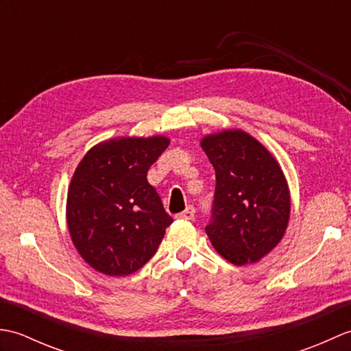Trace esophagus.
Wrapping results in <instances>:
<instances>
[{
	"label": "esophagus",
	"instance_id": "1",
	"mask_svg": "<svg viewBox=\"0 0 351 351\" xmlns=\"http://www.w3.org/2000/svg\"><path fill=\"white\" fill-rule=\"evenodd\" d=\"M195 214H196V210L190 205V206H187V210L182 211L180 215H178V217L182 220H195Z\"/></svg>",
	"mask_w": 351,
	"mask_h": 351
}]
</instances>
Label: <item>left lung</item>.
I'll use <instances>...</instances> for the list:
<instances>
[{"label":"left lung","mask_w":351,"mask_h":351,"mask_svg":"<svg viewBox=\"0 0 351 351\" xmlns=\"http://www.w3.org/2000/svg\"><path fill=\"white\" fill-rule=\"evenodd\" d=\"M200 146L215 170L206 235L234 265L256 263L278 245L288 226L289 190L279 162L241 130L211 134Z\"/></svg>","instance_id":"obj_1"}]
</instances>
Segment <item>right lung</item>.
<instances>
[{
    "mask_svg": "<svg viewBox=\"0 0 351 351\" xmlns=\"http://www.w3.org/2000/svg\"><path fill=\"white\" fill-rule=\"evenodd\" d=\"M170 140L122 137L93 146L68 190L66 219L86 263L108 276L136 273L151 259L173 219L147 182Z\"/></svg>",
    "mask_w": 351,
    "mask_h": 351,
    "instance_id": "obj_1",
    "label": "right lung"
}]
</instances>
